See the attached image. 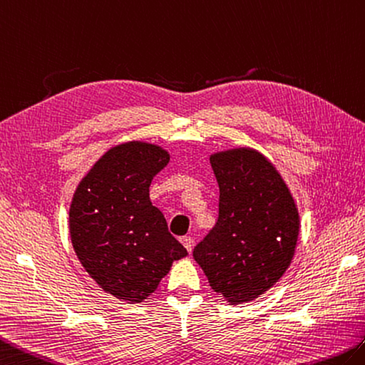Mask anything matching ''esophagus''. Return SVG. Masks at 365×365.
Masks as SVG:
<instances>
[{"mask_svg": "<svg viewBox=\"0 0 365 365\" xmlns=\"http://www.w3.org/2000/svg\"><path fill=\"white\" fill-rule=\"evenodd\" d=\"M181 242H182V245L187 248V251L190 253L192 251V248H193V237H190V236H184V237H181Z\"/></svg>", "mask_w": 365, "mask_h": 365, "instance_id": "34e87169", "label": "esophagus"}]
</instances>
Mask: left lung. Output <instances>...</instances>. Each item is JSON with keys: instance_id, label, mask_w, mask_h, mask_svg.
<instances>
[{"instance_id": "obj_1", "label": "left lung", "mask_w": 365, "mask_h": 365, "mask_svg": "<svg viewBox=\"0 0 365 365\" xmlns=\"http://www.w3.org/2000/svg\"><path fill=\"white\" fill-rule=\"evenodd\" d=\"M218 182L214 228L193 248L209 284L231 304L262 295L292 261L298 212L279 173L253 150L210 156Z\"/></svg>"}]
</instances>
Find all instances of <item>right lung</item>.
Segmentation results:
<instances>
[{
  "label": "right lung",
  "instance_id": "1",
  "mask_svg": "<svg viewBox=\"0 0 365 365\" xmlns=\"http://www.w3.org/2000/svg\"><path fill=\"white\" fill-rule=\"evenodd\" d=\"M168 160L156 145H118L96 162L73 197V248L96 284L118 299L140 303L172 262L187 255L150 200L153 178Z\"/></svg>",
  "mask_w": 365,
  "mask_h": 365
}]
</instances>
